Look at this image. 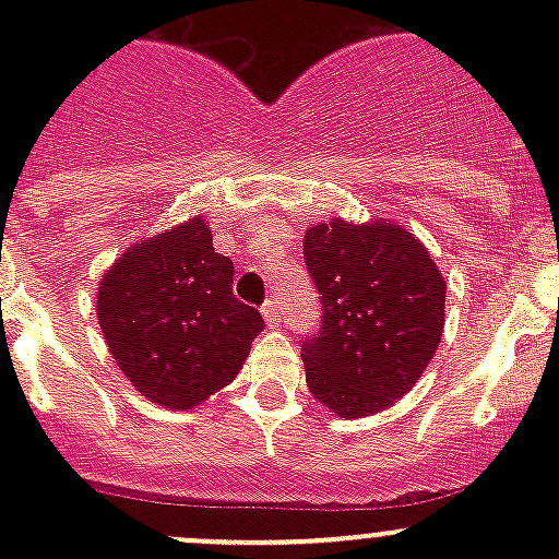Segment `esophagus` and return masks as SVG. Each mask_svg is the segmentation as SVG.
I'll return each instance as SVG.
<instances>
[{
	"label": "esophagus",
	"mask_w": 559,
	"mask_h": 559,
	"mask_svg": "<svg viewBox=\"0 0 559 559\" xmlns=\"http://www.w3.org/2000/svg\"><path fill=\"white\" fill-rule=\"evenodd\" d=\"M262 316H264V321H267V326L278 324V302H275V300L264 302V306H262Z\"/></svg>",
	"instance_id": "34e87169"
}]
</instances>
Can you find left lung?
<instances>
[{"label":"left lung","instance_id":"obj_1","mask_svg":"<svg viewBox=\"0 0 559 559\" xmlns=\"http://www.w3.org/2000/svg\"><path fill=\"white\" fill-rule=\"evenodd\" d=\"M302 251L321 295L319 332L302 341L308 389L343 419L379 414L430 365L447 281L408 229L381 218L316 224Z\"/></svg>","mask_w":559,"mask_h":559}]
</instances>
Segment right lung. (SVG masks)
<instances>
[{"label":"right lung","mask_w":559,"mask_h":559,"mask_svg":"<svg viewBox=\"0 0 559 559\" xmlns=\"http://www.w3.org/2000/svg\"><path fill=\"white\" fill-rule=\"evenodd\" d=\"M233 273L194 216L127 248L103 275L99 326L143 397L186 411L240 373L264 321L233 295Z\"/></svg>","instance_id":"right-lung-1"}]
</instances>
